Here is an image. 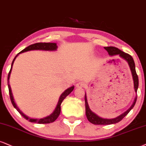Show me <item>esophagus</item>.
<instances>
[{"mask_svg": "<svg viewBox=\"0 0 146 146\" xmlns=\"http://www.w3.org/2000/svg\"><path fill=\"white\" fill-rule=\"evenodd\" d=\"M76 87L77 88H82L85 86V84L83 82H78V83L76 84Z\"/></svg>", "mask_w": 146, "mask_h": 146, "instance_id": "esophagus-1", "label": "esophagus"}]
</instances>
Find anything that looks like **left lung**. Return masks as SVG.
<instances>
[{
    "label": "left lung",
    "mask_w": 146,
    "mask_h": 146,
    "mask_svg": "<svg viewBox=\"0 0 146 146\" xmlns=\"http://www.w3.org/2000/svg\"><path fill=\"white\" fill-rule=\"evenodd\" d=\"M104 48L108 52V54L111 56H114V55H119L120 57L125 59L130 67L131 74H132L133 79V83H134V89L135 93H137L138 89V86H139V79H138V76L136 73L135 70V62L133 57L131 56L128 53H126L125 52L122 51L121 50L118 49V48L114 47V46H106L104 47ZM84 100H85V109H86V116L87 118L90 123L94 124V125H111V124H115L118 123L123 118L125 117L126 115L131 110V109H133V108L134 107L135 104L136 103L137 101V97L135 98V100L133 103L132 106H131L130 108L127 110L125 112H124L123 114H120V116L115 118H111V119H108V118H101L97 114H95L94 112H93L89 108V104L87 102V95H84Z\"/></svg>",
    "instance_id": "8db88e82"
}]
</instances>
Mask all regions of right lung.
Returning <instances> with one entry per match:
<instances>
[{
  "label": "right lung",
  "mask_w": 146,
  "mask_h": 146,
  "mask_svg": "<svg viewBox=\"0 0 146 146\" xmlns=\"http://www.w3.org/2000/svg\"><path fill=\"white\" fill-rule=\"evenodd\" d=\"M57 46L56 43H53V42H38V43H35V44H31V45L28 46V47L25 48L24 49L22 50V51L19 52V53H17V55L15 57V58L13 59V62L11 64V70L9 72L8 74V78H7V82H8V87H9V95H10V99L11 101V103L13 106V107L17 110L19 111V113L20 114L21 116H22L23 118H26V120H28L31 123H38V124H48V123H53V122L55 121V120L58 118L59 114H60L61 111V104H62L63 100H64L66 97L68 96V95L70 94L72 91H73L74 89V87L72 86V87L68 88L64 91V93L61 95L60 98L59 99L58 103H57V105L55 108V110L53 111L51 114H50L49 116L44 117V118H30L28 116H27L26 115H25L18 108V107L16 105L15 102H14V99L13 97V94L11 92V87L9 84V78H10V75H11V70H12V66L13 64L14 61L16 59V57L18 56V55L20 53H22L23 52H26V51H32V50H42V51H55L57 50Z\"/></svg>",
  "instance_id": "add662e5"
}]
</instances>
